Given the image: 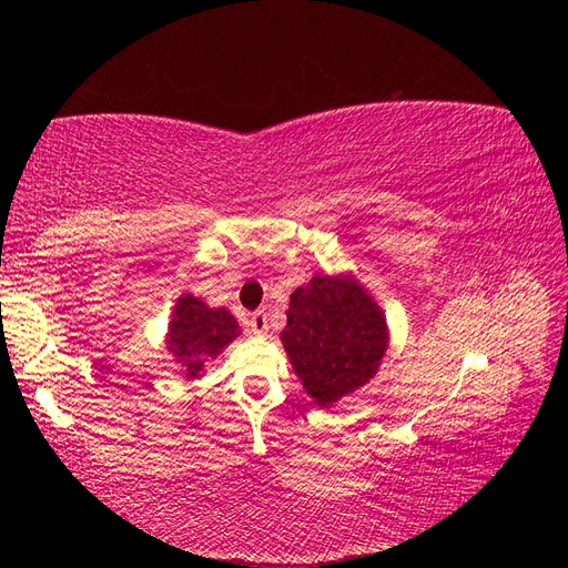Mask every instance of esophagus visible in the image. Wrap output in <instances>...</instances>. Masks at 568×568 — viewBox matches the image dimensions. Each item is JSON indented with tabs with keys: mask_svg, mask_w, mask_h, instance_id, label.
I'll return each instance as SVG.
<instances>
[{
	"mask_svg": "<svg viewBox=\"0 0 568 568\" xmlns=\"http://www.w3.org/2000/svg\"><path fill=\"white\" fill-rule=\"evenodd\" d=\"M248 327L253 334H265L268 332V317H265L263 312H253V315L248 317Z\"/></svg>",
	"mask_w": 568,
	"mask_h": 568,
	"instance_id": "obj_1",
	"label": "esophagus"
}]
</instances>
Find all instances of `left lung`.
Returning a JSON list of instances; mask_svg holds the SVG:
<instances>
[{
	"label": "left lung",
	"instance_id": "1",
	"mask_svg": "<svg viewBox=\"0 0 568 568\" xmlns=\"http://www.w3.org/2000/svg\"><path fill=\"white\" fill-rule=\"evenodd\" d=\"M281 342L305 393L332 407L376 376L390 332L356 275L317 273L291 295Z\"/></svg>",
	"mask_w": 568,
	"mask_h": 568
}]
</instances>
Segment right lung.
Wrapping results in <instances>:
<instances>
[{
	"instance_id": "1",
	"label": "right lung",
	"mask_w": 568,
	"mask_h": 568,
	"mask_svg": "<svg viewBox=\"0 0 568 568\" xmlns=\"http://www.w3.org/2000/svg\"><path fill=\"white\" fill-rule=\"evenodd\" d=\"M241 334L239 322L224 307H210L195 295L175 300L171 324H168L165 348L175 358L185 381H197L204 364L220 356Z\"/></svg>"
}]
</instances>
